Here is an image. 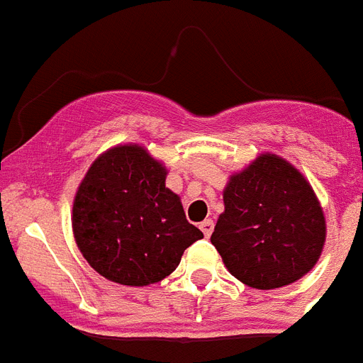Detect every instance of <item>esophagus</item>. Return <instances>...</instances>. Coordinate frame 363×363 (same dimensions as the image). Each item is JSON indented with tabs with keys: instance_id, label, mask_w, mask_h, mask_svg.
<instances>
[{
	"instance_id": "34e87169",
	"label": "esophagus",
	"mask_w": 363,
	"mask_h": 363,
	"mask_svg": "<svg viewBox=\"0 0 363 363\" xmlns=\"http://www.w3.org/2000/svg\"><path fill=\"white\" fill-rule=\"evenodd\" d=\"M213 226H215V223L211 220V218H206L203 223H200V230H202V233L206 235V238H209V235H211V232H213Z\"/></svg>"
}]
</instances>
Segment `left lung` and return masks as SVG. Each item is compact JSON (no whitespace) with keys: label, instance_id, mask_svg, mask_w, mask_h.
Listing matches in <instances>:
<instances>
[{"label":"left lung","instance_id":"obj_1","mask_svg":"<svg viewBox=\"0 0 363 363\" xmlns=\"http://www.w3.org/2000/svg\"><path fill=\"white\" fill-rule=\"evenodd\" d=\"M325 217L304 176L272 154L230 178L211 242L233 277L256 289L302 278L325 245Z\"/></svg>","mask_w":363,"mask_h":363}]
</instances>
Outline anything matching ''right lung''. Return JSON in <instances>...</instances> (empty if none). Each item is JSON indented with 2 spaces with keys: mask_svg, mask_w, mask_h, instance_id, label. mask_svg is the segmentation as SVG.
I'll return each instance as SVG.
<instances>
[{
  "mask_svg": "<svg viewBox=\"0 0 363 363\" xmlns=\"http://www.w3.org/2000/svg\"><path fill=\"white\" fill-rule=\"evenodd\" d=\"M167 170L140 146H116L92 163L77 189L72 228L96 272L122 286L160 282L203 238L185 218Z\"/></svg>",
  "mask_w": 363,
  "mask_h": 363,
  "instance_id": "1",
  "label": "right lung"
}]
</instances>
